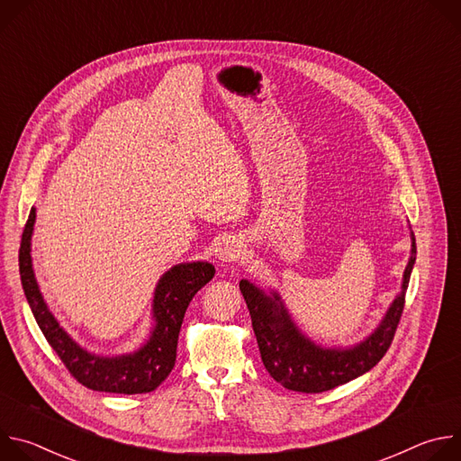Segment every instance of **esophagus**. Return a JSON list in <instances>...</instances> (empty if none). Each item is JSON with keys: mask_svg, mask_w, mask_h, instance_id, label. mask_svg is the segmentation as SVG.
I'll return each instance as SVG.
<instances>
[{"mask_svg": "<svg viewBox=\"0 0 461 461\" xmlns=\"http://www.w3.org/2000/svg\"><path fill=\"white\" fill-rule=\"evenodd\" d=\"M242 246L235 239H226L219 249V258L224 262V265H230V262H235L242 257Z\"/></svg>", "mask_w": 461, "mask_h": 461, "instance_id": "1", "label": "esophagus"}]
</instances>
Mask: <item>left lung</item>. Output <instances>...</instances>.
<instances>
[{
  "label": "left lung",
  "instance_id": "left-lung-1",
  "mask_svg": "<svg viewBox=\"0 0 461 461\" xmlns=\"http://www.w3.org/2000/svg\"><path fill=\"white\" fill-rule=\"evenodd\" d=\"M416 262V239L403 274L402 294L393 299L375 330L350 348H322L301 334L279 294H265L249 281H240V292L251 315L260 359L268 374L288 390L317 393L345 384L370 368L386 354L405 308L412 267Z\"/></svg>",
  "mask_w": 461,
  "mask_h": 461
}]
</instances>
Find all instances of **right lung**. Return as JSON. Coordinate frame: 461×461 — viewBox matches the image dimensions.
<instances>
[{"mask_svg":"<svg viewBox=\"0 0 461 461\" xmlns=\"http://www.w3.org/2000/svg\"><path fill=\"white\" fill-rule=\"evenodd\" d=\"M34 221L36 210L32 208L22 235L20 276L25 297L47 343L52 347L71 375L91 390L113 393H146L155 390L175 366L184 313L194 294L213 279L215 267L210 262L199 260L182 262V265L167 270L155 288V326L146 345L133 354L102 357L84 350L69 338V334L63 330L49 312L40 294L31 258Z\"/></svg>","mask_w":461,"mask_h":461,"instance_id":"add662e5","label":"right lung"}]
</instances>
